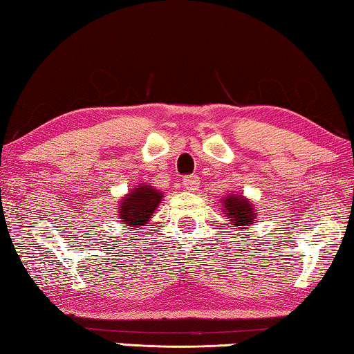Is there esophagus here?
<instances>
[{
	"label": "esophagus",
	"instance_id": "obj_1",
	"mask_svg": "<svg viewBox=\"0 0 354 354\" xmlns=\"http://www.w3.org/2000/svg\"><path fill=\"white\" fill-rule=\"evenodd\" d=\"M198 184H201V183H198V178L196 175L183 178V186L189 192H196L197 189H198Z\"/></svg>",
	"mask_w": 354,
	"mask_h": 354
}]
</instances>
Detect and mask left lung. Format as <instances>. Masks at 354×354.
I'll return each mask as SVG.
<instances>
[{
  "mask_svg": "<svg viewBox=\"0 0 354 354\" xmlns=\"http://www.w3.org/2000/svg\"><path fill=\"white\" fill-rule=\"evenodd\" d=\"M221 207L226 220L232 227L247 229L248 226H253V223H257L255 205L245 196L229 192L221 198Z\"/></svg>",
  "mask_w": 354,
  "mask_h": 354,
  "instance_id": "8db88e82",
  "label": "left lung"
}]
</instances>
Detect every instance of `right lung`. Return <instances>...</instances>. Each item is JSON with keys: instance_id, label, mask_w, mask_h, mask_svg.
<instances>
[{"instance_id": "obj_1", "label": "right lung", "mask_w": 354, "mask_h": 354, "mask_svg": "<svg viewBox=\"0 0 354 354\" xmlns=\"http://www.w3.org/2000/svg\"><path fill=\"white\" fill-rule=\"evenodd\" d=\"M163 198V192L149 184H138L134 189H129L125 197H122L117 208V220L123 226L136 231H144L152 213L157 210Z\"/></svg>"}]
</instances>
